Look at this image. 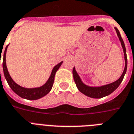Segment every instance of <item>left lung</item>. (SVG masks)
Here are the masks:
<instances>
[{
    "label": "left lung",
    "instance_id": "8db88e82",
    "mask_svg": "<svg viewBox=\"0 0 134 134\" xmlns=\"http://www.w3.org/2000/svg\"><path fill=\"white\" fill-rule=\"evenodd\" d=\"M115 30H116L117 35L119 38V40L121 42V45L122 46V48L124 50V59H125V68L124 70V72L120 76V78L118 80H117L115 82H112L111 84H106V85L102 86H98V87H94V86H89L86 85L82 82V80H81L80 77L77 73L76 70L75 69V67H74L73 70H72V74H73V77L74 82L76 83L77 88H78V90L82 94H84V95L87 96L88 97L92 98H102L103 97H105L106 96L110 95V94L115 91L118 88V87L120 86L121 84V82H122L124 77L125 74L126 73V70H127V56H126V47H125L124 42L123 41V39L121 38V36L120 35V33L119 32L118 29L115 27Z\"/></svg>",
    "mask_w": 134,
    "mask_h": 134
}]
</instances>
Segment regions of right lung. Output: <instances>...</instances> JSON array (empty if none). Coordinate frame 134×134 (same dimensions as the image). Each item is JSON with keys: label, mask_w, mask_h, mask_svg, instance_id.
<instances>
[{"label": "right lung", "mask_w": 134, "mask_h": 134, "mask_svg": "<svg viewBox=\"0 0 134 134\" xmlns=\"http://www.w3.org/2000/svg\"><path fill=\"white\" fill-rule=\"evenodd\" d=\"M8 45L6 46L5 50L4 52L3 55V62H2V68H3V72L4 75L5 77L6 80H7V82H8V85L10 87V88L13 90V91L16 93L18 96H19L21 98L26 99V100H35L40 99V98H42L46 94H48L50 91L51 90L53 86L54 80V76L56 74V72H57L59 68L62 65V62H61L57 65L54 66L52 69L51 74H50V77H49L48 80L47 82L45 83L42 86L38 87V88H26L22 87L17 84L10 76L9 73H8V69L7 67V64H6V54H7V48H8Z\"/></svg>", "instance_id": "right-lung-1"}]
</instances>
